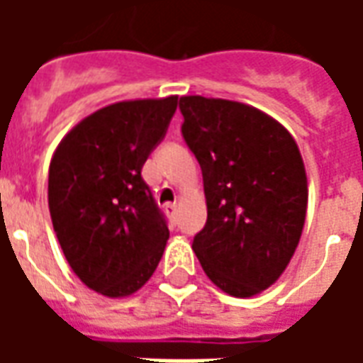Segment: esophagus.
<instances>
[{
  "label": "esophagus",
  "instance_id": "esophagus-1",
  "mask_svg": "<svg viewBox=\"0 0 363 363\" xmlns=\"http://www.w3.org/2000/svg\"><path fill=\"white\" fill-rule=\"evenodd\" d=\"M177 210H179V206H177V204H167L165 206V213L169 216V220H171V221L177 220Z\"/></svg>",
  "mask_w": 363,
  "mask_h": 363
}]
</instances>
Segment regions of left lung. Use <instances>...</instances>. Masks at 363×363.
Returning a JSON list of instances; mask_svg holds the SVG:
<instances>
[{
	"label": "left lung",
	"instance_id": "8db88e82",
	"mask_svg": "<svg viewBox=\"0 0 363 363\" xmlns=\"http://www.w3.org/2000/svg\"><path fill=\"white\" fill-rule=\"evenodd\" d=\"M179 108L208 204L192 249L218 288L251 297L280 278L299 243L303 159L288 130L252 106L194 95L181 96Z\"/></svg>",
	"mask_w": 363,
	"mask_h": 363
}]
</instances>
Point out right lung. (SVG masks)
I'll list each match as a JSON object with an SVG mask.
<instances>
[{
    "label": "right lung",
    "mask_w": 363,
    "mask_h": 363,
    "mask_svg": "<svg viewBox=\"0 0 363 363\" xmlns=\"http://www.w3.org/2000/svg\"><path fill=\"white\" fill-rule=\"evenodd\" d=\"M177 104L179 96H167L104 106L52 157L48 206L60 247L79 280L103 296L138 291L161 260L169 228L142 167Z\"/></svg>",
    "instance_id": "obj_1"
}]
</instances>
